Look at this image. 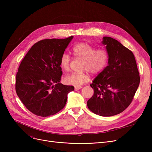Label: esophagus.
<instances>
[{"mask_svg":"<svg viewBox=\"0 0 152 152\" xmlns=\"http://www.w3.org/2000/svg\"><path fill=\"white\" fill-rule=\"evenodd\" d=\"M82 86H75V90L77 91V90H79L82 88Z\"/></svg>","mask_w":152,"mask_h":152,"instance_id":"1","label":"esophagus"}]
</instances>
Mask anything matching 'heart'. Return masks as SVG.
Segmentation results:
<instances>
[{"instance_id":"b5f03b06","label":"heart","mask_w":152,"mask_h":152,"mask_svg":"<svg viewBox=\"0 0 152 152\" xmlns=\"http://www.w3.org/2000/svg\"><path fill=\"white\" fill-rule=\"evenodd\" d=\"M72 54L76 58L83 59V70L91 74H98L107 66L109 54L103 48L96 49L93 45L86 42H79L72 48ZM71 59L70 56L63 53L59 59V65L63 70H70ZM89 80L87 73H73L65 77V83L68 85L80 86Z\"/></svg>"}]
</instances>
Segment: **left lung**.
I'll list each match as a JSON object with an SVG mask.
<instances>
[{"label":"left lung","mask_w":152,"mask_h":152,"mask_svg":"<svg viewBox=\"0 0 152 152\" xmlns=\"http://www.w3.org/2000/svg\"><path fill=\"white\" fill-rule=\"evenodd\" d=\"M102 43L109 54L108 65L90 84L94 94L87 105L95 114L110 117L121 113L131 103L140 77L131 50L109 37H104Z\"/></svg>","instance_id":"1"}]
</instances>
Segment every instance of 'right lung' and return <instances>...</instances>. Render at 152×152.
I'll use <instances>...</instances> for the list:
<instances>
[{
  "label": "right lung",
  "instance_id": "1",
  "mask_svg": "<svg viewBox=\"0 0 152 152\" xmlns=\"http://www.w3.org/2000/svg\"><path fill=\"white\" fill-rule=\"evenodd\" d=\"M73 37L44 39L34 44L21 61L16 73L15 89L25 107L40 117L53 115L66 103L72 86L60 83L59 59Z\"/></svg>",
  "mask_w": 152,
  "mask_h": 152
}]
</instances>
